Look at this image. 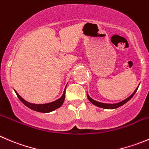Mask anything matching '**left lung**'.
<instances>
[{"label":"left lung","mask_w":149,"mask_h":149,"mask_svg":"<svg viewBox=\"0 0 149 149\" xmlns=\"http://www.w3.org/2000/svg\"><path fill=\"white\" fill-rule=\"evenodd\" d=\"M138 86L137 87V89H135V92H133V93L132 94V95H130V96L129 97H127V99L124 100L123 101H122V102H118V103H114V104H108V103H103V102H97V101L95 100L92 99V98L89 97V95L87 94V97H88V100H89V101H90L91 102H92V104H94L95 105H96V106L97 107H100V108H106V109H114V108H119V107L122 106V105H123L124 104L126 103L127 102H128V101L130 100L131 99V98L132 97L134 96V95L135 94V92H137V90H138Z\"/></svg>","instance_id":"1"}]
</instances>
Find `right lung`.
<instances>
[{
  "mask_svg": "<svg viewBox=\"0 0 149 149\" xmlns=\"http://www.w3.org/2000/svg\"><path fill=\"white\" fill-rule=\"evenodd\" d=\"M65 89L66 87L65 88L64 92H63V95H62V97L60 98H59L57 100L54 101V102H49V103L46 104H33L30 103V102H27L26 100H24L17 92H15L17 94V97H18L19 99L23 102L24 105H25L26 106L28 107L30 109L33 110V111H38V112H41V113H49V112H51V111H54V110H56L57 108H60L62 105L63 104L65 100Z\"/></svg>",
  "mask_w": 149,
  "mask_h": 149,
  "instance_id": "add662e5",
  "label": "right lung"
}]
</instances>
